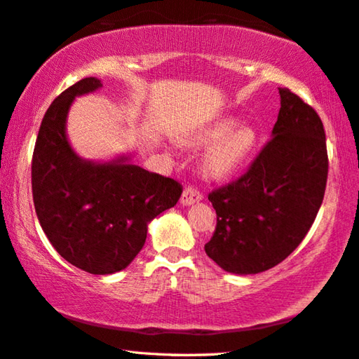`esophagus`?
Here are the masks:
<instances>
[{"instance_id":"obj_1","label":"esophagus","mask_w":359,"mask_h":359,"mask_svg":"<svg viewBox=\"0 0 359 359\" xmlns=\"http://www.w3.org/2000/svg\"><path fill=\"white\" fill-rule=\"evenodd\" d=\"M200 200H203L201 191L198 190L195 185H189L184 190V194H182L180 203H182V205H191V203H196V201H200Z\"/></svg>"}]
</instances>
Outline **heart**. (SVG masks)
Wrapping results in <instances>:
<instances>
[{"label": "heart", "instance_id": "1", "mask_svg": "<svg viewBox=\"0 0 359 359\" xmlns=\"http://www.w3.org/2000/svg\"><path fill=\"white\" fill-rule=\"evenodd\" d=\"M235 119L222 117L201 128L195 142H214L206 154V168L214 175H227L238 169L250 156L256 143V133L250 126H233Z\"/></svg>", "mask_w": 359, "mask_h": 359}]
</instances>
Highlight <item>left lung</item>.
<instances>
[{
    "instance_id": "1",
    "label": "left lung",
    "mask_w": 359,
    "mask_h": 359,
    "mask_svg": "<svg viewBox=\"0 0 359 359\" xmlns=\"http://www.w3.org/2000/svg\"><path fill=\"white\" fill-rule=\"evenodd\" d=\"M280 111L272 138L248 169L208 200L217 222L206 255L233 274L277 266L311 229L329 174L323 121L292 90L279 88Z\"/></svg>"
}]
</instances>
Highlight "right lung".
<instances>
[{"label":"right lung","instance_id":"1","mask_svg":"<svg viewBox=\"0 0 359 359\" xmlns=\"http://www.w3.org/2000/svg\"><path fill=\"white\" fill-rule=\"evenodd\" d=\"M82 79L57 96L43 117L32 156V195L43 232L67 263L96 276L122 271L140 253L148 222L172 208L180 182L124 159L82 161L66 138L77 95L100 88Z\"/></svg>","mask_w":359,"mask_h":359}]
</instances>
